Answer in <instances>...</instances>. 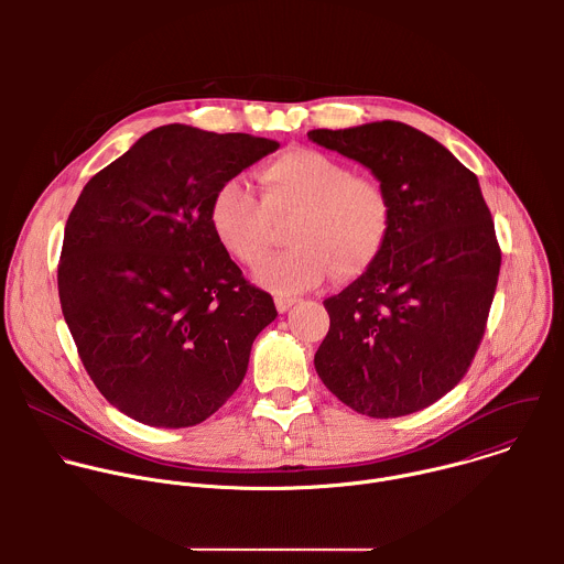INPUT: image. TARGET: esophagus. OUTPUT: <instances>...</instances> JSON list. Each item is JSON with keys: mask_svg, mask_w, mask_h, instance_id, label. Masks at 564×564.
Instances as JSON below:
<instances>
[{"mask_svg": "<svg viewBox=\"0 0 564 564\" xmlns=\"http://www.w3.org/2000/svg\"><path fill=\"white\" fill-rule=\"evenodd\" d=\"M274 303H276V310L283 314V312H288V310L296 303V299H294V296H283V294H279V296H274Z\"/></svg>", "mask_w": 564, "mask_h": 564, "instance_id": "34e87169", "label": "esophagus"}]
</instances>
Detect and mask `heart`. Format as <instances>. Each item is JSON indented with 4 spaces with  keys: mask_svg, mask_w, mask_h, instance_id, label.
<instances>
[{
    "mask_svg": "<svg viewBox=\"0 0 564 564\" xmlns=\"http://www.w3.org/2000/svg\"><path fill=\"white\" fill-rule=\"evenodd\" d=\"M261 198L240 178L225 181L209 200L218 246L240 265L257 268L270 252L274 220L292 216L290 250L257 270L279 294L310 290L333 270L337 279L368 272L392 229V200L381 181L352 174L341 158L294 147L259 172Z\"/></svg>",
    "mask_w": 564,
    "mask_h": 564,
    "instance_id": "obj_1",
    "label": "heart"
}]
</instances>
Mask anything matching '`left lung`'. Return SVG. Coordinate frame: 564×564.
<instances>
[{"instance_id": "1", "label": "left lung", "mask_w": 564, "mask_h": 564, "mask_svg": "<svg viewBox=\"0 0 564 564\" xmlns=\"http://www.w3.org/2000/svg\"><path fill=\"white\" fill-rule=\"evenodd\" d=\"M307 138L366 165L392 200L377 263L324 301L330 330L314 368L361 415L429 409L466 375L498 288L502 252L477 176L404 122L314 129Z\"/></svg>"}]
</instances>
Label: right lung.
I'll use <instances>...</instances> for the list:
<instances>
[{
    "label": "right lung",
    "instance_id": "1",
    "mask_svg": "<svg viewBox=\"0 0 564 564\" xmlns=\"http://www.w3.org/2000/svg\"><path fill=\"white\" fill-rule=\"evenodd\" d=\"M279 149L165 124L98 172L64 227L57 290L79 359L127 417L187 429L214 415L276 318L209 227V200Z\"/></svg>",
    "mask_w": 564,
    "mask_h": 564
}]
</instances>
